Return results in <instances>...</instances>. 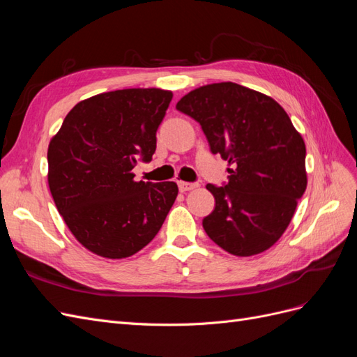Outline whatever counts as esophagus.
<instances>
[{
    "label": "esophagus",
    "instance_id": "obj_1",
    "mask_svg": "<svg viewBox=\"0 0 357 357\" xmlns=\"http://www.w3.org/2000/svg\"><path fill=\"white\" fill-rule=\"evenodd\" d=\"M198 188V183H188V181H178V189L180 192H188Z\"/></svg>",
    "mask_w": 357,
    "mask_h": 357
}]
</instances>
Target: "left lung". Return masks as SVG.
I'll return each instance as SVG.
<instances>
[{"label": "left lung", "instance_id": "left-lung-1", "mask_svg": "<svg viewBox=\"0 0 357 357\" xmlns=\"http://www.w3.org/2000/svg\"><path fill=\"white\" fill-rule=\"evenodd\" d=\"M176 109L195 119L211 153L234 167L225 186L207 185L215 207L202 220L205 232L235 256L268 250L307 189L304 138L271 96L232 82L190 91Z\"/></svg>", "mask_w": 357, "mask_h": 357}]
</instances>
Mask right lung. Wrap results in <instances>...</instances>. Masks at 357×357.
Wrapping results in <instances>:
<instances>
[{
	"label": "right lung",
	"mask_w": 357,
	"mask_h": 357,
	"mask_svg": "<svg viewBox=\"0 0 357 357\" xmlns=\"http://www.w3.org/2000/svg\"><path fill=\"white\" fill-rule=\"evenodd\" d=\"M172 100L158 88L104 92L75 104L47 149L49 189L84 248L123 259L159 232L174 204V181H135L138 159L152 160L156 131Z\"/></svg>",
	"instance_id": "obj_1"
}]
</instances>
